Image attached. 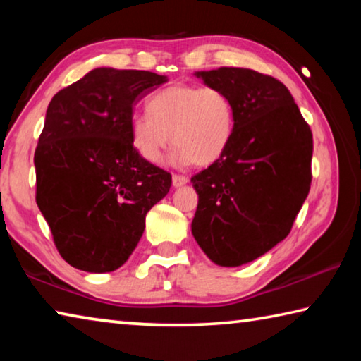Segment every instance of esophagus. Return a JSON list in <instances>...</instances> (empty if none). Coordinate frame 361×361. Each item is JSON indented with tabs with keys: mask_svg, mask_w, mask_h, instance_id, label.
<instances>
[{
	"mask_svg": "<svg viewBox=\"0 0 361 361\" xmlns=\"http://www.w3.org/2000/svg\"><path fill=\"white\" fill-rule=\"evenodd\" d=\"M186 183H188V176L178 175V173H173V175H172V185H173L175 188H180V186H183V185H186Z\"/></svg>",
	"mask_w": 361,
	"mask_h": 361,
	"instance_id": "1",
	"label": "esophagus"
}]
</instances>
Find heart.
<instances>
[{
  "instance_id": "obj_1",
  "label": "heart",
  "mask_w": 361,
  "mask_h": 361,
  "mask_svg": "<svg viewBox=\"0 0 361 361\" xmlns=\"http://www.w3.org/2000/svg\"><path fill=\"white\" fill-rule=\"evenodd\" d=\"M146 109L148 114L132 118L130 140L151 164L161 161L173 142L175 164L209 166L223 156L234 133V105L216 85H169L151 97Z\"/></svg>"
}]
</instances>
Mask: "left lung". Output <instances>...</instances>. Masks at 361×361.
Wrapping results in <instances>:
<instances>
[{
  "mask_svg": "<svg viewBox=\"0 0 361 361\" xmlns=\"http://www.w3.org/2000/svg\"><path fill=\"white\" fill-rule=\"evenodd\" d=\"M195 76L229 95L235 127L223 156L191 178L192 235L218 266H242L290 234L312 181V132L276 78L234 66Z\"/></svg>",
  "mask_w": 361,
  "mask_h": 361,
  "instance_id": "8db88e82",
  "label": "left lung"
}]
</instances>
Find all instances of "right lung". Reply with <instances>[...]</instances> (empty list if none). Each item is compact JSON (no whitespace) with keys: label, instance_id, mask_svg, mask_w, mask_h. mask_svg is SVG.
Instances as JSON below:
<instances>
[{"label":"right lung","instance_id":"right-lung-1","mask_svg":"<svg viewBox=\"0 0 361 361\" xmlns=\"http://www.w3.org/2000/svg\"><path fill=\"white\" fill-rule=\"evenodd\" d=\"M167 81L142 70L95 68L54 95L35 151L36 204L70 266L111 272L129 259L172 175L138 154L133 106Z\"/></svg>","mask_w":361,"mask_h":361}]
</instances>
